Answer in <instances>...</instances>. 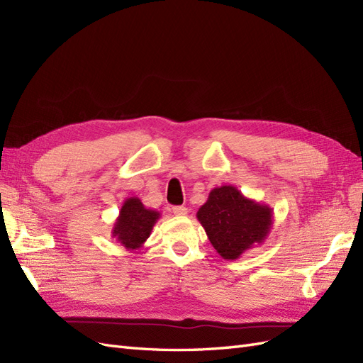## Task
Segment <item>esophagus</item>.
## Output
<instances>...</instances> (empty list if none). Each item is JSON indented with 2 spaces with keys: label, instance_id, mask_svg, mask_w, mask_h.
Instances as JSON below:
<instances>
[{
  "label": "esophagus",
  "instance_id": "34e87169",
  "mask_svg": "<svg viewBox=\"0 0 363 363\" xmlns=\"http://www.w3.org/2000/svg\"><path fill=\"white\" fill-rule=\"evenodd\" d=\"M172 212L177 216H184V215H188V208H186L184 206H174Z\"/></svg>",
  "mask_w": 363,
  "mask_h": 363
}]
</instances>
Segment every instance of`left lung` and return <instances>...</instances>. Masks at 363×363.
I'll return each instance as SVG.
<instances>
[{
    "label": "left lung",
    "mask_w": 363,
    "mask_h": 363,
    "mask_svg": "<svg viewBox=\"0 0 363 363\" xmlns=\"http://www.w3.org/2000/svg\"><path fill=\"white\" fill-rule=\"evenodd\" d=\"M196 218L218 255L225 260H236L260 245L268 238L274 219L269 206L247 199L232 184L212 189Z\"/></svg>",
    "instance_id": "8db88e82"
}]
</instances>
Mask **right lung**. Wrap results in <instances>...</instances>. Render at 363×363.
<instances>
[{
	"mask_svg": "<svg viewBox=\"0 0 363 363\" xmlns=\"http://www.w3.org/2000/svg\"><path fill=\"white\" fill-rule=\"evenodd\" d=\"M159 218L160 212L147 208L138 196H130L121 207L112 236L128 251L140 250Z\"/></svg>",
	"mask_w": 363,
	"mask_h": 363,
	"instance_id": "right-lung-1",
	"label": "right lung"
}]
</instances>
